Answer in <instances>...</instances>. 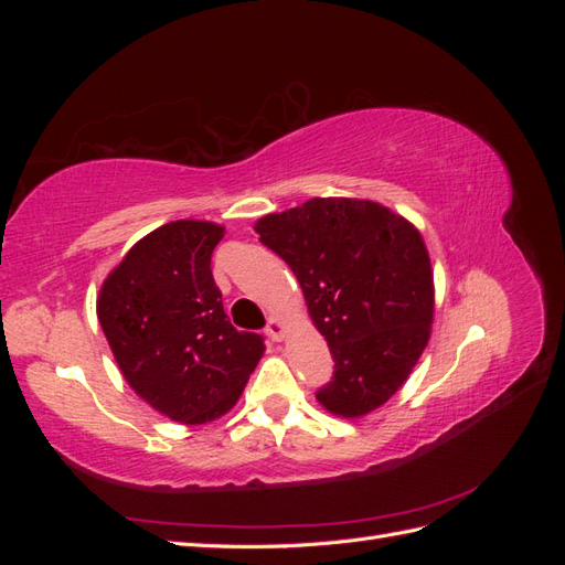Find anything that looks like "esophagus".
<instances>
[{
	"label": "esophagus",
	"instance_id": "esophagus-1",
	"mask_svg": "<svg viewBox=\"0 0 565 565\" xmlns=\"http://www.w3.org/2000/svg\"><path fill=\"white\" fill-rule=\"evenodd\" d=\"M266 337L273 339V341H280L285 337V324H282L280 318H276V316L268 318V322H266Z\"/></svg>",
	"mask_w": 565,
	"mask_h": 565
}]
</instances>
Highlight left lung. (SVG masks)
<instances>
[{"instance_id":"8db88e82","label":"left lung","mask_w":565,"mask_h":565,"mask_svg":"<svg viewBox=\"0 0 565 565\" xmlns=\"http://www.w3.org/2000/svg\"><path fill=\"white\" fill-rule=\"evenodd\" d=\"M254 231L292 268L334 358L318 403L347 419L384 405L431 334L434 273L419 231L358 198H313L259 218Z\"/></svg>"}]
</instances>
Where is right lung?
<instances>
[{
	"label": "right lung",
	"instance_id": "obj_1",
	"mask_svg": "<svg viewBox=\"0 0 565 565\" xmlns=\"http://www.w3.org/2000/svg\"><path fill=\"white\" fill-rule=\"evenodd\" d=\"M224 226L181 218L141 237L100 285L98 322L127 384L164 417L212 422L241 398L264 337L235 330L212 276Z\"/></svg>",
	"mask_w": 565,
	"mask_h": 565
}]
</instances>
